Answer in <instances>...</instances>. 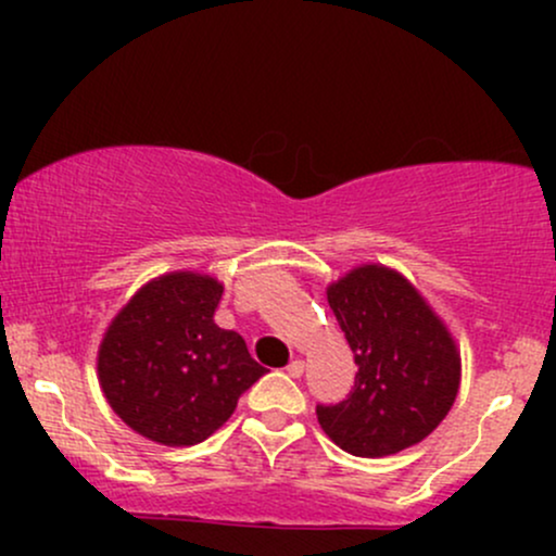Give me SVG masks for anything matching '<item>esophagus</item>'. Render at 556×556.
I'll return each instance as SVG.
<instances>
[{"instance_id": "1", "label": "esophagus", "mask_w": 556, "mask_h": 556, "mask_svg": "<svg viewBox=\"0 0 556 556\" xmlns=\"http://www.w3.org/2000/svg\"><path fill=\"white\" fill-rule=\"evenodd\" d=\"M303 371H305V361L303 358H295L290 363V366H287V374L292 376V379H300V376H303Z\"/></svg>"}]
</instances>
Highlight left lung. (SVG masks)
Wrapping results in <instances>:
<instances>
[{"mask_svg": "<svg viewBox=\"0 0 556 556\" xmlns=\"http://www.w3.org/2000/svg\"><path fill=\"white\" fill-rule=\"evenodd\" d=\"M331 314L358 371L340 405H318L327 437L355 457H387L424 442L460 392V348L405 274L361 264L327 285Z\"/></svg>", "mask_w": 556, "mask_h": 556, "instance_id": "left-lung-1", "label": "left lung"}]
</instances>
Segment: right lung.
<instances>
[{"label": "right lung", "mask_w": 556, "mask_h": 556, "mask_svg": "<svg viewBox=\"0 0 556 556\" xmlns=\"http://www.w3.org/2000/svg\"><path fill=\"white\" fill-rule=\"evenodd\" d=\"M225 285L177 269L149 279L101 337L96 376L123 424L149 442L193 446L227 424L264 376L245 340L214 324Z\"/></svg>", "instance_id": "right-lung-1"}]
</instances>
